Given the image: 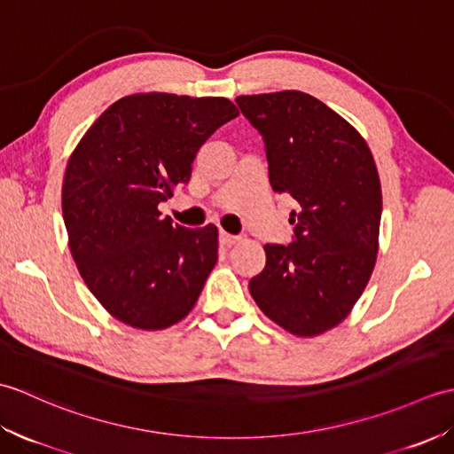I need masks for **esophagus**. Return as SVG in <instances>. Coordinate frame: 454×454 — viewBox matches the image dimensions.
Returning <instances> with one entry per match:
<instances>
[{
  "label": "esophagus",
  "instance_id": "1",
  "mask_svg": "<svg viewBox=\"0 0 454 454\" xmlns=\"http://www.w3.org/2000/svg\"><path fill=\"white\" fill-rule=\"evenodd\" d=\"M238 236H232V234H228V232H224V230H222L220 232V244L222 246H226V247H230V246H234L236 242H238Z\"/></svg>",
  "mask_w": 454,
  "mask_h": 454
}]
</instances>
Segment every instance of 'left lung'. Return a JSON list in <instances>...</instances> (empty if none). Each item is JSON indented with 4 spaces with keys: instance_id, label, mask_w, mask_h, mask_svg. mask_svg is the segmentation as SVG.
<instances>
[{
    "instance_id": "left-lung-1",
    "label": "left lung",
    "mask_w": 454,
    "mask_h": 454,
    "mask_svg": "<svg viewBox=\"0 0 454 454\" xmlns=\"http://www.w3.org/2000/svg\"><path fill=\"white\" fill-rule=\"evenodd\" d=\"M236 103L262 134L273 191L298 202L291 244L263 246L267 262L249 293L286 332L320 335L345 320L374 269L382 212L374 158L349 122L308 93Z\"/></svg>"
}]
</instances>
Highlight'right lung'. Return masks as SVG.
Wrapping results in <instances>:
<instances>
[{
	"label": "right lung",
	"instance_id": "right-lung-1",
	"mask_svg": "<svg viewBox=\"0 0 454 454\" xmlns=\"http://www.w3.org/2000/svg\"><path fill=\"white\" fill-rule=\"evenodd\" d=\"M238 117L224 98L137 93L83 134L62 185L70 252L93 296L138 330H163L195 306L218 262V228L173 226L158 205L187 185L199 148Z\"/></svg>",
	"mask_w": 454,
	"mask_h": 454
}]
</instances>
